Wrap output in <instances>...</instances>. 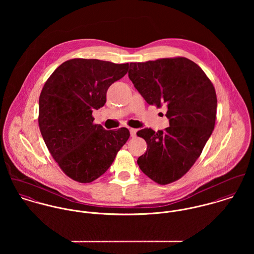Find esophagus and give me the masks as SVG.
<instances>
[{
	"instance_id": "1",
	"label": "esophagus",
	"mask_w": 254,
	"mask_h": 254,
	"mask_svg": "<svg viewBox=\"0 0 254 254\" xmlns=\"http://www.w3.org/2000/svg\"><path fill=\"white\" fill-rule=\"evenodd\" d=\"M136 133H137V130L134 129V128H130V135L131 137H136Z\"/></svg>"
}]
</instances>
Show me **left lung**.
I'll return each mask as SVG.
<instances>
[{"label": "left lung", "mask_w": 254, "mask_h": 254, "mask_svg": "<svg viewBox=\"0 0 254 254\" xmlns=\"http://www.w3.org/2000/svg\"><path fill=\"white\" fill-rule=\"evenodd\" d=\"M128 76L148 105L166 108L169 119L164 131L137 132L147 145L138 165L159 185L177 181L194 164L214 130V86L196 64L183 57L131 63Z\"/></svg>", "instance_id": "8db88e82"}]
</instances>
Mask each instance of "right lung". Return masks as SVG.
<instances>
[{"mask_svg":"<svg viewBox=\"0 0 254 254\" xmlns=\"http://www.w3.org/2000/svg\"><path fill=\"white\" fill-rule=\"evenodd\" d=\"M129 64L72 59L46 81L39 98V128L51 155L74 181L91 183L112 164L127 142V128L106 130L94 124V109L107 102L109 86L121 79Z\"/></svg>","mask_w":254,"mask_h":254,"instance_id":"right-lung-1","label":"right lung"}]
</instances>
